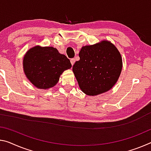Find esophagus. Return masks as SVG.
I'll list each match as a JSON object with an SVG mask.
<instances>
[{
    "label": "esophagus",
    "mask_w": 151,
    "mask_h": 151,
    "mask_svg": "<svg viewBox=\"0 0 151 151\" xmlns=\"http://www.w3.org/2000/svg\"><path fill=\"white\" fill-rule=\"evenodd\" d=\"M70 63H71L72 65H73V64H75V58H72V59H70Z\"/></svg>",
    "instance_id": "34e87169"
}]
</instances>
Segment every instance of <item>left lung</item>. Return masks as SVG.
<instances>
[{"label": "left lung", "instance_id": "8db88e82", "mask_svg": "<svg viewBox=\"0 0 151 151\" xmlns=\"http://www.w3.org/2000/svg\"><path fill=\"white\" fill-rule=\"evenodd\" d=\"M80 60L73 71L82 91L96 96L108 91L116 84L122 69L119 50L108 40L81 47Z\"/></svg>", "mask_w": 151, "mask_h": 151}]
</instances>
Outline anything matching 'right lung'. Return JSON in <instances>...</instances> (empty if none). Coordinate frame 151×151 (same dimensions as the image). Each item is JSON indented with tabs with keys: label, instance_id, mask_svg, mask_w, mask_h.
<instances>
[{
	"label": "right lung",
	"instance_id": "obj_1",
	"mask_svg": "<svg viewBox=\"0 0 151 151\" xmlns=\"http://www.w3.org/2000/svg\"><path fill=\"white\" fill-rule=\"evenodd\" d=\"M24 73L32 85L40 89L53 87L63 72L72 67L68 58L54 47L35 45L23 59Z\"/></svg>",
	"mask_w": 151,
	"mask_h": 151
}]
</instances>
